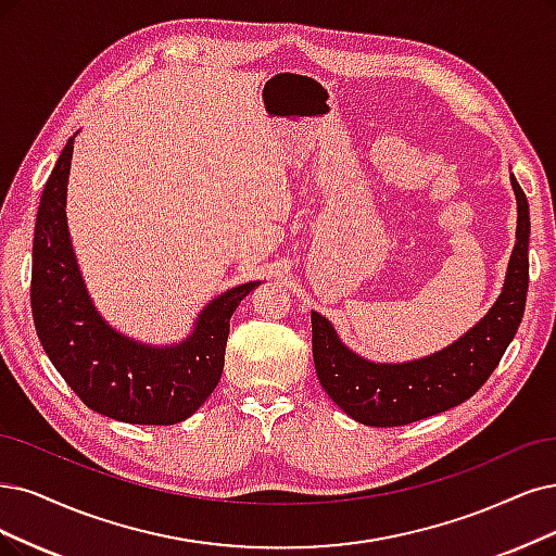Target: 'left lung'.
Listing matches in <instances>:
<instances>
[{"mask_svg":"<svg viewBox=\"0 0 556 556\" xmlns=\"http://www.w3.org/2000/svg\"><path fill=\"white\" fill-rule=\"evenodd\" d=\"M510 185L518 199V231L504 289L492 309L456 343L415 362L376 364L348 351L332 323L312 312L318 380L348 417L378 428L413 424L465 403L495 371L522 323L529 289V203L513 174Z\"/></svg>","mask_w":556,"mask_h":556,"instance_id":"8db88e82","label":"left lung"}]
</instances>
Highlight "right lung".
<instances>
[{"mask_svg":"<svg viewBox=\"0 0 556 556\" xmlns=\"http://www.w3.org/2000/svg\"><path fill=\"white\" fill-rule=\"evenodd\" d=\"M73 141L61 151L40 197L31 314L50 362L73 392L96 413L126 424L169 426L192 417L222 378L229 320L261 281L240 283L211 300L194 330L176 345L137 343L116 332L87 293L71 247L66 188Z\"/></svg>","mask_w":556,"mask_h":556,"instance_id":"add662e5","label":"right lung"}]
</instances>
